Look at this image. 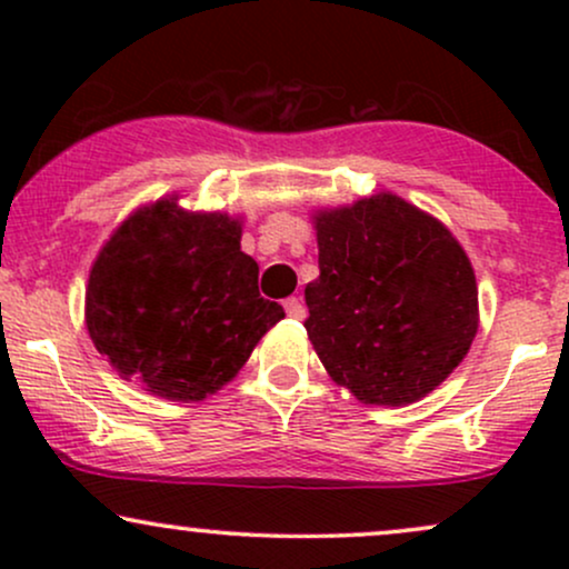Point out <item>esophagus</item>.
<instances>
[{"label":"esophagus","instance_id":"34e87169","mask_svg":"<svg viewBox=\"0 0 569 569\" xmlns=\"http://www.w3.org/2000/svg\"><path fill=\"white\" fill-rule=\"evenodd\" d=\"M283 307H286V312H289V318H297V321H302L305 312H307L302 299H299V297H289L283 302Z\"/></svg>","mask_w":569,"mask_h":569}]
</instances>
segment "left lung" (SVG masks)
I'll return each instance as SVG.
<instances>
[{
	"label": "left lung",
	"mask_w": 569,
	"mask_h": 569,
	"mask_svg": "<svg viewBox=\"0 0 569 569\" xmlns=\"http://www.w3.org/2000/svg\"><path fill=\"white\" fill-rule=\"evenodd\" d=\"M305 329L331 380L401 407L452 375L476 337L479 291L447 227L396 194L316 217Z\"/></svg>",
	"instance_id": "8db88e82"
}]
</instances>
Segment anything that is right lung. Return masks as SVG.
<instances>
[{
    "mask_svg": "<svg viewBox=\"0 0 569 569\" xmlns=\"http://www.w3.org/2000/svg\"><path fill=\"white\" fill-rule=\"evenodd\" d=\"M227 213L158 200L117 230L90 270L88 331L101 356L171 401H200L238 375L283 318Z\"/></svg>",
    "mask_w": 569,
    "mask_h": 569,
    "instance_id": "right-lung-1",
    "label": "right lung"
}]
</instances>
